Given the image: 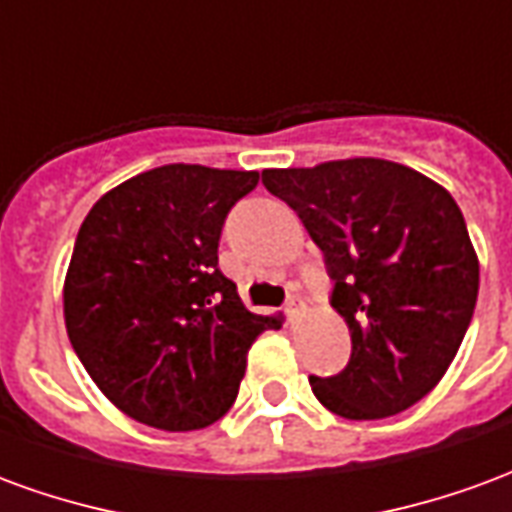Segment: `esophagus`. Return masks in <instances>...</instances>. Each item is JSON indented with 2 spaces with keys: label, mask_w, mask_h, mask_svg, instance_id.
Instances as JSON below:
<instances>
[{
  "label": "esophagus",
  "mask_w": 512,
  "mask_h": 512,
  "mask_svg": "<svg viewBox=\"0 0 512 512\" xmlns=\"http://www.w3.org/2000/svg\"><path fill=\"white\" fill-rule=\"evenodd\" d=\"M304 307H307V301L301 299V296H290L288 307H285V312H288L290 323H293V321H299L301 315H304Z\"/></svg>",
  "instance_id": "34e87169"
}]
</instances>
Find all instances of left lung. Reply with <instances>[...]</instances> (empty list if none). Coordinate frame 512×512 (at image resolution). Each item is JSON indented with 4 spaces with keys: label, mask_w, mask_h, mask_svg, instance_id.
Segmentation results:
<instances>
[{
    "label": "left lung",
    "mask_w": 512,
    "mask_h": 512,
    "mask_svg": "<svg viewBox=\"0 0 512 512\" xmlns=\"http://www.w3.org/2000/svg\"><path fill=\"white\" fill-rule=\"evenodd\" d=\"M266 189L299 213L334 279L332 307L348 323L340 376L310 378L345 419L406 411L450 370L472 321L480 260L452 194L386 158H337L263 169Z\"/></svg>",
    "instance_id": "8db88e82"
}]
</instances>
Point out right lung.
I'll use <instances>...</instances> for the list:
<instances>
[{"label":"right lung","mask_w":512,"mask_h":512,"mask_svg":"<svg viewBox=\"0 0 512 512\" xmlns=\"http://www.w3.org/2000/svg\"><path fill=\"white\" fill-rule=\"evenodd\" d=\"M257 180L255 169L164 164L84 216L62 288L65 329L126 417L208 428L233 406L252 343L282 326L246 310L216 255L224 216Z\"/></svg>","instance_id":"right-lung-1"}]
</instances>
